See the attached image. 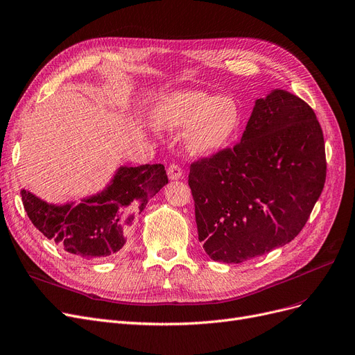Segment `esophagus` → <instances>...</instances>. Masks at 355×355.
Segmentation results:
<instances>
[{"mask_svg": "<svg viewBox=\"0 0 355 355\" xmlns=\"http://www.w3.org/2000/svg\"><path fill=\"white\" fill-rule=\"evenodd\" d=\"M166 173H168V177L171 180H180V178H182V169H181V166H178L175 164L169 165L168 169H166Z\"/></svg>", "mask_w": 355, "mask_h": 355, "instance_id": "obj_1", "label": "esophagus"}]
</instances>
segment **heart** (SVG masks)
<instances>
[{"instance_id":"heart-1","label":"heart","mask_w":355,"mask_h":355,"mask_svg":"<svg viewBox=\"0 0 355 355\" xmlns=\"http://www.w3.org/2000/svg\"><path fill=\"white\" fill-rule=\"evenodd\" d=\"M153 121L165 130L187 128L186 146L196 156H212L224 150L237 136L243 108L228 95L205 92H174L156 105Z\"/></svg>"}]
</instances>
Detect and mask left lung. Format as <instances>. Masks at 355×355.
Here are the masks:
<instances>
[{
  "mask_svg": "<svg viewBox=\"0 0 355 355\" xmlns=\"http://www.w3.org/2000/svg\"><path fill=\"white\" fill-rule=\"evenodd\" d=\"M326 180L323 131L298 96L256 101L241 141L190 165L199 241L207 256L241 263L294 240Z\"/></svg>",
  "mask_w": 355,
  "mask_h": 355,
  "instance_id": "1",
  "label": "left lung"
}]
</instances>
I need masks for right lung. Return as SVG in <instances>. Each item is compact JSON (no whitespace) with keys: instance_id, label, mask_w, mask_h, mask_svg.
I'll use <instances>...</instances> for the list:
<instances>
[{"instance_id":"right-lung-1","label":"right lung","mask_w":355,"mask_h":355,"mask_svg":"<svg viewBox=\"0 0 355 355\" xmlns=\"http://www.w3.org/2000/svg\"><path fill=\"white\" fill-rule=\"evenodd\" d=\"M168 182L162 164L120 166L110 184L80 203L52 205L21 190L24 211L48 240L86 260L120 256L136 216Z\"/></svg>"}]
</instances>
